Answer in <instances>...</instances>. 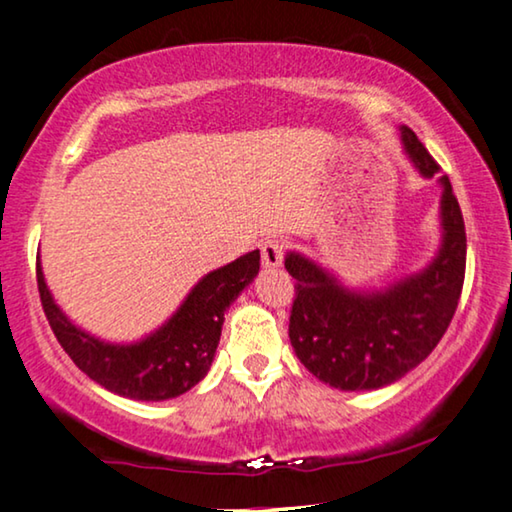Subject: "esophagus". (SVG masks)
Instances as JSON below:
<instances>
[{
  "instance_id": "obj_1",
  "label": "esophagus",
  "mask_w": 512,
  "mask_h": 512,
  "mask_svg": "<svg viewBox=\"0 0 512 512\" xmlns=\"http://www.w3.org/2000/svg\"><path fill=\"white\" fill-rule=\"evenodd\" d=\"M261 261H263L265 270L279 268L281 261H284V242L274 240V238L265 240L261 244Z\"/></svg>"
}]
</instances>
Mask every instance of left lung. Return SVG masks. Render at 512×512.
Wrapping results in <instances>:
<instances>
[{"label":"left lung","mask_w":512,"mask_h":512,"mask_svg":"<svg viewBox=\"0 0 512 512\" xmlns=\"http://www.w3.org/2000/svg\"><path fill=\"white\" fill-rule=\"evenodd\" d=\"M406 157L425 180L439 173L416 133L399 127ZM441 242L425 268L383 288H355L300 251L284 265L298 281L288 337L298 360L318 381L346 392L379 390L416 369L459 302L466 268V233L446 175L439 177Z\"/></svg>","instance_id":"left-lung-1"}]
</instances>
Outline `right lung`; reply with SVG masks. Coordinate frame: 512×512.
Instances as JSON below:
<instances>
[{"mask_svg": "<svg viewBox=\"0 0 512 512\" xmlns=\"http://www.w3.org/2000/svg\"><path fill=\"white\" fill-rule=\"evenodd\" d=\"M258 268L261 251L254 249L207 272L157 330L136 342H108L73 323L50 293L41 256L36 281L50 328L80 372L120 397L164 402L184 395L210 372L226 311L256 279Z\"/></svg>", "mask_w": 512, "mask_h": 512, "instance_id": "add662e5", "label": "right lung"}]
</instances>
